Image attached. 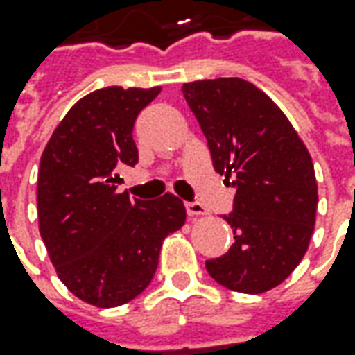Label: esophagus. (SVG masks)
Wrapping results in <instances>:
<instances>
[{
  "instance_id": "34e87169",
  "label": "esophagus",
  "mask_w": 355,
  "mask_h": 355,
  "mask_svg": "<svg viewBox=\"0 0 355 355\" xmlns=\"http://www.w3.org/2000/svg\"><path fill=\"white\" fill-rule=\"evenodd\" d=\"M187 214L190 218H198V216H206V208L202 206L200 202H187Z\"/></svg>"
}]
</instances>
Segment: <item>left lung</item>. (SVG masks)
Returning a JSON list of instances; mask_svg holds the SVG:
<instances>
[{
    "mask_svg": "<svg viewBox=\"0 0 355 355\" xmlns=\"http://www.w3.org/2000/svg\"><path fill=\"white\" fill-rule=\"evenodd\" d=\"M208 141L216 173L232 178L224 216L234 243L206 269L230 291L259 295L281 285L309 250L318 187L309 149L279 105L241 78L182 84Z\"/></svg>",
    "mask_w": 355,
    "mask_h": 355,
    "instance_id": "1",
    "label": "left lung"
}]
</instances>
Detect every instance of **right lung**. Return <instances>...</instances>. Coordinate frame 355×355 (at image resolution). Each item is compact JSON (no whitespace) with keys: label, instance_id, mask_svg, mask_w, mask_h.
Here are the masks:
<instances>
[{"label":"right lung","instance_id":"1","mask_svg":"<svg viewBox=\"0 0 355 355\" xmlns=\"http://www.w3.org/2000/svg\"><path fill=\"white\" fill-rule=\"evenodd\" d=\"M159 92V86H107L84 96L41 157V238L68 291L100 309L125 304L147 288L163 239L187 220L184 204L171 192L153 202L117 192V171L139 161L135 119Z\"/></svg>","mask_w":355,"mask_h":355}]
</instances>
